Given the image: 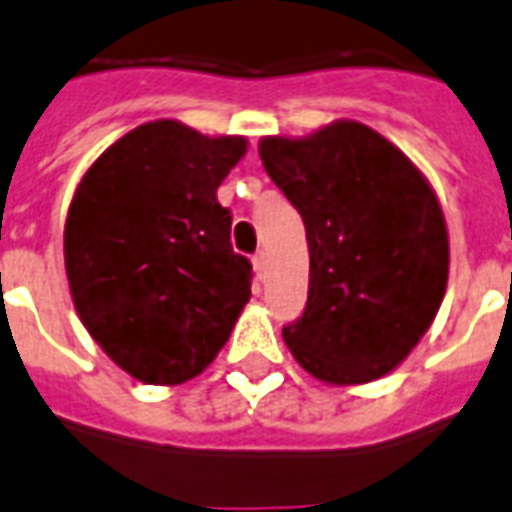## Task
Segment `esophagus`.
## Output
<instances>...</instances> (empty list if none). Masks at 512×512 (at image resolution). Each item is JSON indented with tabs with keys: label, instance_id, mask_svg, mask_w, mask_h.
Listing matches in <instances>:
<instances>
[{
	"label": "esophagus",
	"instance_id": "1",
	"mask_svg": "<svg viewBox=\"0 0 512 512\" xmlns=\"http://www.w3.org/2000/svg\"><path fill=\"white\" fill-rule=\"evenodd\" d=\"M252 266H255L257 279H266V271H268V257H266V252H263V249H260V252H257V255L252 257Z\"/></svg>",
	"mask_w": 512,
	"mask_h": 512
}]
</instances>
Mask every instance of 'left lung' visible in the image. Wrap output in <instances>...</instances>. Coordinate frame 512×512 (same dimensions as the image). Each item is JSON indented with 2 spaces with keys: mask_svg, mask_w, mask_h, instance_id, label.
Returning a JSON list of instances; mask_svg holds the SVG:
<instances>
[{
  "mask_svg": "<svg viewBox=\"0 0 512 512\" xmlns=\"http://www.w3.org/2000/svg\"><path fill=\"white\" fill-rule=\"evenodd\" d=\"M260 160L298 208L309 244L306 309L282 328L295 361L333 385L393 372L448 287V230L429 181L358 121L263 138Z\"/></svg>",
  "mask_w": 512,
  "mask_h": 512,
  "instance_id": "8db88e82",
  "label": "left lung"
}]
</instances>
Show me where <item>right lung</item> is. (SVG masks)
I'll return each instance as SVG.
<instances>
[{
	"label": "right lung",
	"mask_w": 512,
	"mask_h": 512,
	"mask_svg": "<svg viewBox=\"0 0 512 512\" xmlns=\"http://www.w3.org/2000/svg\"><path fill=\"white\" fill-rule=\"evenodd\" d=\"M238 135L140 124L86 170L64 225L73 304L113 363L149 385L198 377L252 295L217 187L244 157Z\"/></svg>",
	"instance_id": "right-lung-1"
}]
</instances>
